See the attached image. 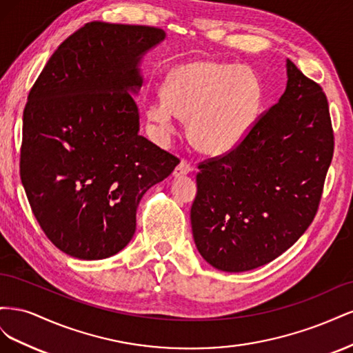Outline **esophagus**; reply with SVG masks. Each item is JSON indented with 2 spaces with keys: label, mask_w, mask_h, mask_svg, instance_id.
<instances>
[{
  "label": "esophagus",
  "mask_w": 353,
  "mask_h": 353,
  "mask_svg": "<svg viewBox=\"0 0 353 353\" xmlns=\"http://www.w3.org/2000/svg\"><path fill=\"white\" fill-rule=\"evenodd\" d=\"M191 170H193V168H191V165L187 162V160H181V162L178 163V166L174 169V176L188 175Z\"/></svg>",
  "instance_id": "1"
}]
</instances>
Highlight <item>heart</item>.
<instances>
[{
    "label": "heart",
    "instance_id": "1",
    "mask_svg": "<svg viewBox=\"0 0 353 353\" xmlns=\"http://www.w3.org/2000/svg\"><path fill=\"white\" fill-rule=\"evenodd\" d=\"M259 82L250 70L215 60H196L168 74L163 99L148 103V119L170 131L174 116L187 122L188 140L206 156L240 145L258 121Z\"/></svg>",
    "mask_w": 353,
    "mask_h": 353
}]
</instances>
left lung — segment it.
Segmentation results:
<instances>
[{"label": "left lung", "mask_w": 353, "mask_h": 353, "mask_svg": "<svg viewBox=\"0 0 353 353\" xmlns=\"http://www.w3.org/2000/svg\"><path fill=\"white\" fill-rule=\"evenodd\" d=\"M287 87L232 152L199 163L191 228L213 268L250 271L311 225L334 152L323 88L287 60Z\"/></svg>", "instance_id": "1"}]
</instances>
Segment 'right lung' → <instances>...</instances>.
<instances>
[{
	"label": "right lung",
	"instance_id": "obj_1",
	"mask_svg": "<svg viewBox=\"0 0 353 353\" xmlns=\"http://www.w3.org/2000/svg\"><path fill=\"white\" fill-rule=\"evenodd\" d=\"M163 29L91 22L50 57L23 110L20 178L32 212L57 249L97 261L121 252L145 191L179 159L138 134L131 92L141 57Z\"/></svg>",
	"mask_w": 353,
	"mask_h": 353
}]
</instances>
